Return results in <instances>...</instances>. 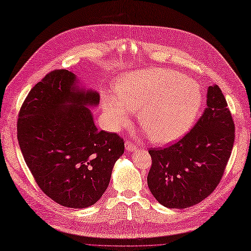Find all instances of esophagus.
Instances as JSON below:
<instances>
[{
  "instance_id": "esophagus-1",
  "label": "esophagus",
  "mask_w": 251,
  "mask_h": 251,
  "mask_svg": "<svg viewBox=\"0 0 251 251\" xmlns=\"http://www.w3.org/2000/svg\"><path fill=\"white\" fill-rule=\"evenodd\" d=\"M125 146H126V150L129 151V152H133V151H135L137 149L136 145L132 143V142H130V140H126Z\"/></svg>"
}]
</instances>
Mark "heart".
Masks as SVG:
<instances>
[{
    "instance_id": "obj_1",
    "label": "heart",
    "mask_w": 251,
    "mask_h": 251,
    "mask_svg": "<svg viewBox=\"0 0 251 251\" xmlns=\"http://www.w3.org/2000/svg\"><path fill=\"white\" fill-rule=\"evenodd\" d=\"M202 102L199 85L180 72L150 68L119 78L116 95L102 97L105 120L113 131L130 122L138 109V122L152 143L166 145L180 139L196 120Z\"/></svg>"
}]
</instances>
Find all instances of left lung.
Returning a JSON list of instances; mask_svg holds the SVG:
<instances>
[{
  "label": "left lung",
  "mask_w": 251,
  "mask_h": 251,
  "mask_svg": "<svg viewBox=\"0 0 251 251\" xmlns=\"http://www.w3.org/2000/svg\"><path fill=\"white\" fill-rule=\"evenodd\" d=\"M234 122L216 84L207 87L206 108L178 143L152 149L148 186L162 205L186 209L212 194L221 181L234 143Z\"/></svg>",
  "instance_id": "left-lung-1"
}]
</instances>
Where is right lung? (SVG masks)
I'll list each match as a JSON object with an SVG mask.
<instances>
[{"label":"right lung","mask_w":251,"mask_h":251,"mask_svg":"<svg viewBox=\"0 0 251 251\" xmlns=\"http://www.w3.org/2000/svg\"><path fill=\"white\" fill-rule=\"evenodd\" d=\"M100 96L68 70H54L30 89L18 119V140L47 196L72 209L95 204L111 181L125 143L99 131L90 108Z\"/></svg>","instance_id":"1"}]
</instances>
